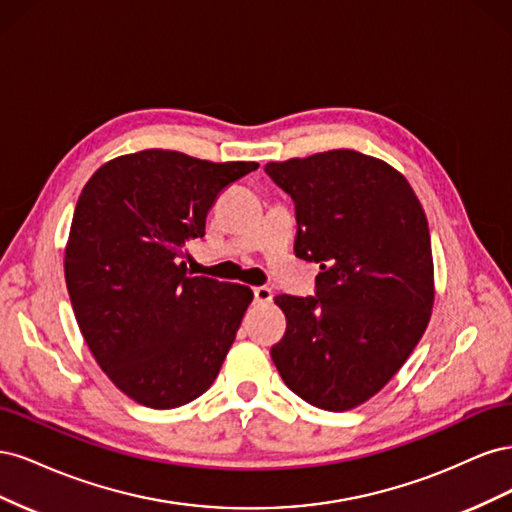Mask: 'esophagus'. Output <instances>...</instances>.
<instances>
[{
	"label": "esophagus",
	"instance_id": "esophagus-1",
	"mask_svg": "<svg viewBox=\"0 0 512 512\" xmlns=\"http://www.w3.org/2000/svg\"><path fill=\"white\" fill-rule=\"evenodd\" d=\"M271 299H273L271 288H267V286H256L254 288V301L258 305H267V303H271Z\"/></svg>",
	"mask_w": 512,
	"mask_h": 512
}]
</instances>
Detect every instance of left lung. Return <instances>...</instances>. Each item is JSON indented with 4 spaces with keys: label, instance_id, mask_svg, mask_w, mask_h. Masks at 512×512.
Masks as SVG:
<instances>
[{
    "label": "left lung",
    "instance_id": "1",
    "mask_svg": "<svg viewBox=\"0 0 512 512\" xmlns=\"http://www.w3.org/2000/svg\"><path fill=\"white\" fill-rule=\"evenodd\" d=\"M265 170L294 200V254L320 265L316 297H275L286 333L271 359L307 404L356 408L397 374L427 329L433 260L425 211L404 175L359 151Z\"/></svg>",
    "mask_w": 512,
    "mask_h": 512
}]
</instances>
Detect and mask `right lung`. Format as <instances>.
Returning a JSON list of instances; mask_svg holds the SVG:
<instances>
[{
    "label": "right lung",
    "mask_w": 512,
    "mask_h": 512,
    "mask_svg": "<svg viewBox=\"0 0 512 512\" xmlns=\"http://www.w3.org/2000/svg\"><path fill=\"white\" fill-rule=\"evenodd\" d=\"M256 168L145 149L85 183L66 245L68 294L91 354L138 404L177 408L218 378L254 292L188 275L183 245L205 235L218 194Z\"/></svg>",
    "instance_id": "1"
}]
</instances>
